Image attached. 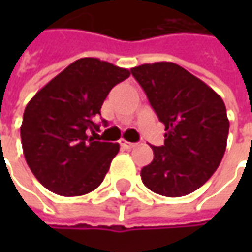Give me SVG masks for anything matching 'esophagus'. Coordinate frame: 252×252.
Segmentation results:
<instances>
[{
  "instance_id": "obj_1",
  "label": "esophagus",
  "mask_w": 252,
  "mask_h": 252,
  "mask_svg": "<svg viewBox=\"0 0 252 252\" xmlns=\"http://www.w3.org/2000/svg\"><path fill=\"white\" fill-rule=\"evenodd\" d=\"M121 144L126 149V150H131L133 147H136V143H131V141H126V140H122Z\"/></svg>"
}]
</instances>
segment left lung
Segmentation results:
<instances>
[{
	"instance_id": "obj_1",
	"label": "left lung",
	"mask_w": 252,
	"mask_h": 252,
	"mask_svg": "<svg viewBox=\"0 0 252 252\" xmlns=\"http://www.w3.org/2000/svg\"><path fill=\"white\" fill-rule=\"evenodd\" d=\"M130 71L167 131L162 146H151L154 158L141 168V181L162 196L189 195L213 175L224 156L230 126L224 102L171 62L141 64Z\"/></svg>"
}]
</instances>
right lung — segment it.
<instances>
[{
    "instance_id": "obj_1",
    "label": "right lung",
    "mask_w": 252,
    "mask_h": 252,
    "mask_svg": "<svg viewBox=\"0 0 252 252\" xmlns=\"http://www.w3.org/2000/svg\"><path fill=\"white\" fill-rule=\"evenodd\" d=\"M129 75L126 68L84 57L29 101L21 140L25 160L44 188L62 196H80L101 185L119 143L95 141L99 125L94 121L109 91Z\"/></svg>"
}]
</instances>
